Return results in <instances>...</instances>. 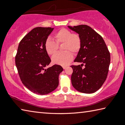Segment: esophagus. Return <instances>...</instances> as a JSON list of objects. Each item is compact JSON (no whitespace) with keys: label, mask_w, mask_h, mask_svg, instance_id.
<instances>
[{"label":"esophagus","mask_w":125,"mask_h":125,"mask_svg":"<svg viewBox=\"0 0 125 125\" xmlns=\"http://www.w3.org/2000/svg\"><path fill=\"white\" fill-rule=\"evenodd\" d=\"M66 68H67V67H66V66H63V68L64 69H65Z\"/></svg>","instance_id":"esophagus-1"}]
</instances>
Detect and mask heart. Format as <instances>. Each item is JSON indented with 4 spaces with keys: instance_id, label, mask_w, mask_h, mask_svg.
Wrapping results in <instances>:
<instances>
[{
    "instance_id": "heart-1",
    "label": "heart",
    "mask_w": 125,
    "mask_h": 125,
    "mask_svg": "<svg viewBox=\"0 0 125 125\" xmlns=\"http://www.w3.org/2000/svg\"><path fill=\"white\" fill-rule=\"evenodd\" d=\"M56 41L48 38L45 41L44 48L49 55L54 54L58 49V44L64 43V52H57L52 58V62L55 64L67 65L73 59V52L76 54L79 52L82 46L81 37L78 34L72 33L65 28H62L55 34Z\"/></svg>"
}]
</instances>
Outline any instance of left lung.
Masks as SVG:
<instances>
[{"mask_svg":"<svg viewBox=\"0 0 125 125\" xmlns=\"http://www.w3.org/2000/svg\"><path fill=\"white\" fill-rule=\"evenodd\" d=\"M68 27L78 33L82 41L81 49L74 60L82 64L71 66L73 69L71 83L79 92L92 94L102 87L107 78L110 52L102 37L90 26L81 25Z\"/></svg>","mask_w":125,"mask_h":125,"instance_id":"1","label":"left lung"}]
</instances>
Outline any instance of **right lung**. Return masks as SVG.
<instances>
[{
  "mask_svg": "<svg viewBox=\"0 0 125 125\" xmlns=\"http://www.w3.org/2000/svg\"><path fill=\"white\" fill-rule=\"evenodd\" d=\"M53 30L51 27L33 28L20 41L15 56V65L23 84L40 95L48 94L57 88L58 77L63 70L57 64L46 68L51 60L44 43Z\"/></svg>",
  "mask_w": 125,
  "mask_h": 125,
  "instance_id": "right-lung-1",
  "label": "right lung"
}]
</instances>
